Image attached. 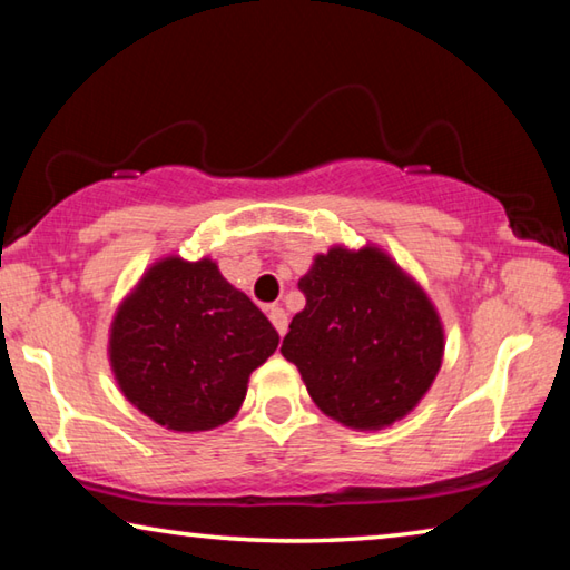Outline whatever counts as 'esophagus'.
<instances>
[{
    "label": "esophagus",
    "mask_w": 570,
    "mask_h": 570,
    "mask_svg": "<svg viewBox=\"0 0 570 570\" xmlns=\"http://www.w3.org/2000/svg\"><path fill=\"white\" fill-rule=\"evenodd\" d=\"M268 320H271V324H274V327H276V332L284 337L286 327H288V314L282 309V306H271V309H268Z\"/></svg>",
    "instance_id": "esophagus-1"
}]
</instances>
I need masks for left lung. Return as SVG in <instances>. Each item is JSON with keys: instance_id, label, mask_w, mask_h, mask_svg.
Returning <instances> with one entry per match:
<instances>
[{"instance_id": "8db88e82", "label": "left lung", "mask_w": 570, "mask_h": 570, "mask_svg": "<svg viewBox=\"0 0 570 570\" xmlns=\"http://www.w3.org/2000/svg\"><path fill=\"white\" fill-rule=\"evenodd\" d=\"M299 288L306 306L288 324L282 355L320 411L360 431L409 415L444 357V327L423 288L375 246L330 248Z\"/></svg>"}]
</instances>
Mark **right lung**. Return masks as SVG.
Returning a JSON list of instances; mask_svg holds the SVG:
<instances>
[{"mask_svg":"<svg viewBox=\"0 0 570 570\" xmlns=\"http://www.w3.org/2000/svg\"><path fill=\"white\" fill-rule=\"evenodd\" d=\"M278 332L215 261L167 256L111 322L108 357L129 403L169 431H210L238 413Z\"/></svg>","mask_w":570,"mask_h":570,"instance_id":"right-lung-1","label":"right lung"}]
</instances>
